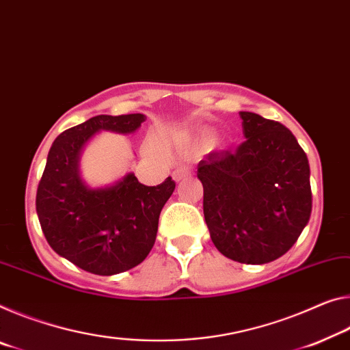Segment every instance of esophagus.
Here are the masks:
<instances>
[{
	"instance_id": "esophagus-1",
	"label": "esophagus",
	"mask_w": 350,
	"mask_h": 350,
	"mask_svg": "<svg viewBox=\"0 0 350 350\" xmlns=\"http://www.w3.org/2000/svg\"><path fill=\"white\" fill-rule=\"evenodd\" d=\"M188 174H190V170L185 168V166H184V168H177V170L174 171V173H173V179H174L176 182H179V180H182V179H185V177H187Z\"/></svg>"
}]
</instances>
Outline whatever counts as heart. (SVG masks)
<instances>
[{"mask_svg":"<svg viewBox=\"0 0 350 350\" xmlns=\"http://www.w3.org/2000/svg\"><path fill=\"white\" fill-rule=\"evenodd\" d=\"M210 145H212V137H210V135H202V137H199L198 140L195 142V146H196V148H199V149L208 148Z\"/></svg>","mask_w":350,"mask_h":350,"instance_id":"heart-1","label":"heart"}]
</instances>
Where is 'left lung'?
Instances as JSON below:
<instances>
[{
	"instance_id": "obj_1",
	"label": "left lung",
	"mask_w": 350,
	"mask_h": 350,
	"mask_svg": "<svg viewBox=\"0 0 350 350\" xmlns=\"http://www.w3.org/2000/svg\"><path fill=\"white\" fill-rule=\"evenodd\" d=\"M246 140L198 163L204 218L227 258L263 265L290 251L312 215L307 154L279 121L240 112Z\"/></svg>"
}]
</instances>
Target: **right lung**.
Wrapping results in <instances>:
<instances>
[{"mask_svg": "<svg viewBox=\"0 0 350 350\" xmlns=\"http://www.w3.org/2000/svg\"><path fill=\"white\" fill-rule=\"evenodd\" d=\"M145 120L142 113L93 116L62 132L48 152L36 198L42 230L54 252L92 274L124 273L148 257L160 212L176 188L171 177L146 187L134 173L104 188L81 179V152L93 135L132 134Z\"/></svg>", "mask_w": 350, "mask_h": 350, "instance_id": "right-lung-1", "label": "right lung"}]
</instances>
